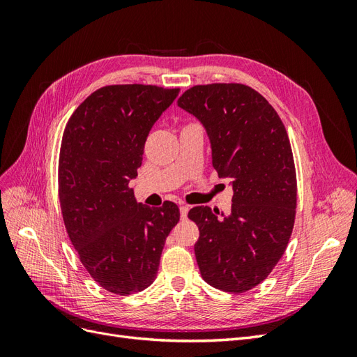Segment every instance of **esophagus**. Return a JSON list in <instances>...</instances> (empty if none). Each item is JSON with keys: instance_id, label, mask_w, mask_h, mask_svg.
<instances>
[{"instance_id": "obj_1", "label": "esophagus", "mask_w": 357, "mask_h": 357, "mask_svg": "<svg viewBox=\"0 0 357 357\" xmlns=\"http://www.w3.org/2000/svg\"><path fill=\"white\" fill-rule=\"evenodd\" d=\"M189 205H186V204H181L180 205V218L181 219H186L188 218V213H189Z\"/></svg>"}]
</instances>
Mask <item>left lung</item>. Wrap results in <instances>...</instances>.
I'll return each mask as SVG.
<instances>
[{
	"label": "left lung",
	"instance_id": "8db88e82",
	"mask_svg": "<svg viewBox=\"0 0 357 357\" xmlns=\"http://www.w3.org/2000/svg\"><path fill=\"white\" fill-rule=\"evenodd\" d=\"M210 139L211 162L234 190L231 213L193 207L202 278L232 294L262 283L295 223L296 174L286 128L264 96L240 83L193 86L177 101Z\"/></svg>",
	"mask_w": 357,
	"mask_h": 357
}]
</instances>
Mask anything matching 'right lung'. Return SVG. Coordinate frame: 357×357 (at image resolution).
<instances>
[{
  "instance_id": "1",
  "label": "right lung",
  "mask_w": 357,
  "mask_h": 357,
  "mask_svg": "<svg viewBox=\"0 0 357 357\" xmlns=\"http://www.w3.org/2000/svg\"><path fill=\"white\" fill-rule=\"evenodd\" d=\"M180 89L105 86L73 113L59 153V199L70 240L92 278L117 295L155 282L162 250L180 219L174 202H137L129 181L144 143Z\"/></svg>"
}]
</instances>
